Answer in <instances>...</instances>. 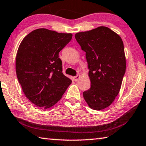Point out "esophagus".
Returning <instances> with one entry per match:
<instances>
[{
    "label": "esophagus",
    "instance_id": "1",
    "mask_svg": "<svg viewBox=\"0 0 146 146\" xmlns=\"http://www.w3.org/2000/svg\"><path fill=\"white\" fill-rule=\"evenodd\" d=\"M80 76L79 75H76L75 77H74V78H75V81H77V80H78L79 79V78H80Z\"/></svg>",
    "mask_w": 146,
    "mask_h": 146
}]
</instances>
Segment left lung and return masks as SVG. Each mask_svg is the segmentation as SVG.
Wrapping results in <instances>:
<instances>
[{"mask_svg": "<svg viewBox=\"0 0 146 146\" xmlns=\"http://www.w3.org/2000/svg\"><path fill=\"white\" fill-rule=\"evenodd\" d=\"M75 39L86 52L91 86L83 92L92 109L108 107L119 94L125 73L124 46L119 35L105 27L78 32Z\"/></svg>", "mask_w": 146, "mask_h": 146, "instance_id": "left-lung-1", "label": "left lung"}]
</instances>
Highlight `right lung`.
<instances>
[{
    "label": "right lung",
    "mask_w": 146,
    "mask_h": 146,
    "mask_svg": "<svg viewBox=\"0 0 146 146\" xmlns=\"http://www.w3.org/2000/svg\"><path fill=\"white\" fill-rule=\"evenodd\" d=\"M72 36L39 29L25 36L20 44L16 74L25 96L39 107L45 109L55 105L72 82L62 73L58 56Z\"/></svg>",
    "instance_id": "obj_1"
}]
</instances>
